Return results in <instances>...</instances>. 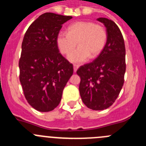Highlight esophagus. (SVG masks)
Segmentation results:
<instances>
[{"mask_svg":"<svg viewBox=\"0 0 146 146\" xmlns=\"http://www.w3.org/2000/svg\"><path fill=\"white\" fill-rule=\"evenodd\" d=\"M73 68H74V72H77V69H78L79 66H78V65H76V64H74V66H73Z\"/></svg>","mask_w":146,"mask_h":146,"instance_id":"obj_1","label":"esophagus"}]
</instances>
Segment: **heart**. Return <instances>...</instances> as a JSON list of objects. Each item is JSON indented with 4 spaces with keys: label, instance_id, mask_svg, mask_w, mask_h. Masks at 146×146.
<instances>
[{
    "label": "heart",
    "instance_id": "heart-1",
    "mask_svg": "<svg viewBox=\"0 0 146 146\" xmlns=\"http://www.w3.org/2000/svg\"><path fill=\"white\" fill-rule=\"evenodd\" d=\"M68 33L60 32L56 37V45L63 55H69L76 45L79 47L69 54L68 59L74 64L85 62L97 56L104 50L107 40L105 28L92 21H77L69 25Z\"/></svg>",
    "mask_w": 146,
    "mask_h": 146
}]
</instances>
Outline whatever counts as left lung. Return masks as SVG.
I'll return each instance as SVG.
<instances>
[{"label": "left lung", "instance_id": "1", "mask_svg": "<svg viewBox=\"0 0 146 146\" xmlns=\"http://www.w3.org/2000/svg\"><path fill=\"white\" fill-rule=\"evenodd\" d=\"M97 20L106 28V43L93 62L77 71L81 79V98L88 108L96 111L106 109L114 103L122 88L126 70L125 42L119 28L109 19Z\"/></svg>", "mask_w": 146, "mask_h": 146}]
</instances>
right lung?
Listing matches in <instances>:
<instances>
[{
	"mask_svg": "<svg viewBox=\"0 0 146 146\" xmlns=\"http://www.w3.org/2000/svg\"><path fill=\"white\" fill-rule=\"evenodd\" d=\"M72 17L45 13L27 30L21 44L19 80L29 105L48 112L58 106L73 65L59 53L56 37Z\"/></svg>",
	"mask_w": 146,
	"mask_h": 146,
	"instance_id": "1",
	"label": "right lung"
}]
</instances>
